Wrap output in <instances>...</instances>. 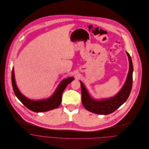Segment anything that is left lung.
<instances>
[{"instance_id":"left-lung-1","label":"left lung","mask_w":149,"mask_h":149,"mask_svg":"<svg viewBox=\"0 0 149 149\" xmlns=\"http://www.w3.org/2000/svg\"><path fill=\"white\" fill-rule=\"evenodd\" d=\"M129 61V69L126 81L118 93L112 97L97 100L92 97L82 81L81 86L82 103L88 111L98 115H109L115 112L127 100L130 93L133 82V67L130 54L126 52Z\"/></svg>"}]
</instances>
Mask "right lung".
Wrapping results in <instances>:
<instances>
[{
	"mask_svg": "<svg viewBox=\"0 0 149 149\" xmlns=\"http://www.w3.org/2000/svg\"><path fill=\"white\" fill-rule=\"evenodd\" d=\"M74 79V77H69L62 80L54 93L50 97L42 99V100H33L23 95L17 88L15 80L13 67L12 72V86L16 97L26 108L35 112H47L58 108L61 103L62 95L64 89Z\"/></svg>",
	"mask_w": 149,
	"mask_h": 149,
	"instance_id": "right-lung-1",
	"label": "right lung"
}]
</instances>
